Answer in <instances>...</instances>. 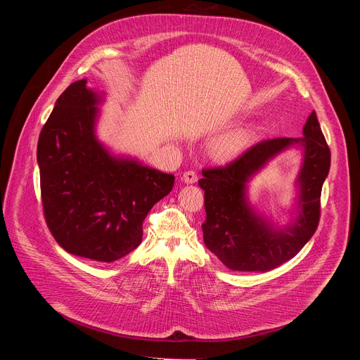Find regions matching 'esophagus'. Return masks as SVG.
<instances>
[{"label":"esophagus","instance_id":"1","mask_svg":"<svg viewBox=\"0 0 360 360\" xmlns=\"http://www.w3.org/2000/svg\"><path fill=\"white\" fill-rule=\"evenodd\" d=\"M182 181L186 184H195L198 181V175L195 171H186L182 175Z\"/></svg>","mask_w":360,"mask_h":360}]
</instances>
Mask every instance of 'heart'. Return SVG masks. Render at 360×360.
I'll return each mask as SVG.
<instances>
[{"label": "heart", "mask_w": 360, "mask_h": 360, "mask_svg": "<svg viewBox=\"0 0 360 360\" xmlns=\"http://www.w3.org/2000/svg\"><path fill=\"white\" fill-rule=\"evenodd\" d=\"M250 142V132L248 129H235L225 132L210 143L212 157L218 161H231L239 157Z\"/></svg>", "instance_id": "1"}]
</instances>
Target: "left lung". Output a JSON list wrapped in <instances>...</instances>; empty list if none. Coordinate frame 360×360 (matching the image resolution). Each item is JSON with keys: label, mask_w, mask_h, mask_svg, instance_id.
Instances as JSON below:
<instances>
[{"label": "left lung", "mask_w": 360, "mask_h": 360, "mask_svg": "<svg viewBox=\"0 0 360 360\" xmlns=\"http://www.w3.org/2000/svg\"><path fill=\"white\" fill-rule=\"evenodd\" d=\"M302 138H272L248 148L225 167L202 169L198 181L205 191L207 221L203 242L232 271L266 272L281 266L309 240L321 219L322 185L330 168V149L314 111ZM292 144L304 149L298 176V215L285 230L275 229L255 213L245 196V184L269 159Z\"/></svg>", "instance_id": "left-lung-1"}]
</instances>
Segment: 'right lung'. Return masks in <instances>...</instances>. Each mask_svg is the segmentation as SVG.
Wrapping results in <instances>:
<instances>
[{
	"mask_svg": "<svg viewBox=\"0 0 360 360\" xmlns=\"http://www.w3.org/2000/svg\"><path fill=\"white\" fill-rule=\"evenodd\" d=\"M102 96L86 79L57 99L37 146L45 222L67 252L114 262L142 240V224L175 176L114 157L95 136Z\"/></svg>",
	"mask_w": 360,
	"mask_h": 360,
	"instance_id": "obj_1",
	"label": "right lung"
}]
</instances>
